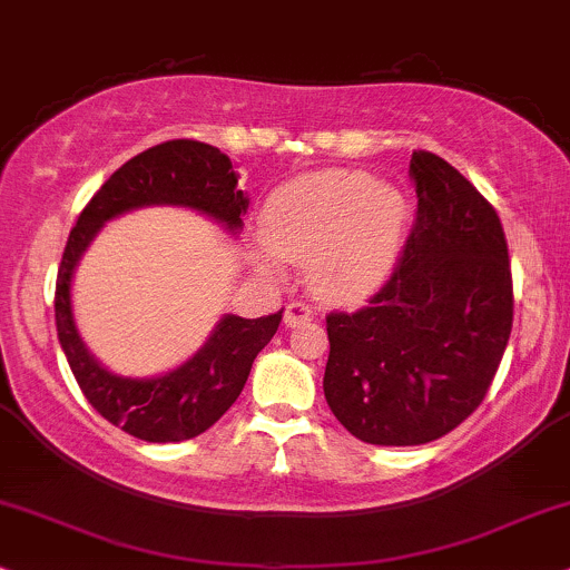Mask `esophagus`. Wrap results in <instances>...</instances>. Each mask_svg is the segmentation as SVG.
I'll return each instance as SVG.
<instances>
[{"label": "esophagus", "instance_id": "34e87169", "mask_svg": "<svg viewBox=\"0 0 570 570\" xmlns=\"http://www.w3.org/2000/svg\"><path fill=\"white\" fill-rule=\"evenodd\" d=\"M312 320H314L312 306L304 304V301H293V304H287L285 317H283L285 327H298V325H304V322H312Z\"/></svg>", "mask_w": 570, "mask_h": 570}]
</instances>
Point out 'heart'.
I'll list each match as a JSON object with an SVG mask.
<instances>
[{
	"instance_id": "1",
	"label": "heart",
	"mask_w": 570,
	"mask_h": 570,
	"mask_svg": "<svg viewBox=\"0 0 570 570\" xmlns=\"http://www.w3.org/2000/svg\"><path fill=\"white\" fill-rule=\"evenodd\" d=\"M406 200L362 171H320L279 187L266 203V248L253 266L279 274V262L306 266L314 296L348 304L389 277L402 250Z\"/></svg>"
}]
</instances>
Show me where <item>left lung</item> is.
Masks as SVG:
<instances>
[{"instance_id":"1","label":"left lung","mask_w":570,"mask_h":570,"mask_svg":"<svg viewBox=\"0 0 570 570\" xmlns=\"http://www.w3.org/2000/svg\"><path fill=\"white\" fill-rule=\"evenodd\" d=\"M417 219L396 269L356 312H330L325 399L377 446L454 431L487 396L512 330V274L497 210L433 153H412Z\"/></svg>"}]
</instances>
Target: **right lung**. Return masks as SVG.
<instances>
[{"instance_id":"obj_1","label":"right lung","mask_w":570,"mask_h":570,"mask_svg":"<svg viewBox=\"0 0 570 570\" xmlns=\"http://www.w3.org/2000/svg\"><path fill=\"white\" fill-rule=\"evenodd\" d=\"M145 206L200 210L227 227L243 229L248 198L237 171L219 147L195 139H171L139 153L118 168L81 210L70 229L55 285V325L60 346L87 402L135 439L150 444L187 441L208 431L240 396L253 360L277 333L283 312L245 320L224 314L210 338L177 370L158 377H124L105 370L83 346L70 306V283L83 250L105 222Z\"/></svg>"}]
</instances>
